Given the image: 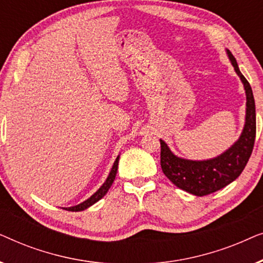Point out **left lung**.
<instances>
[{"mask_svg": "<svg viewBox=\"0 0 263 263\" xmlns=\"http://www.w3.org/2000/svg\"><path fill=\"white\" fill-rule=\"evenodd\" d=\"M228 56L242 80L247 96L246 124L239 139L220 156L207 160H189L175 156L166 143L160 140V165L165 176L179 189L196 196H204L220 190L235 181L246 167L253 152L256 135L255 100L250 84L240 73L231 52Z\"/></svg>", "mask_w": 263, "mask_h": 263, "instance_id": "1", "label": "left lung"}]
</instances>
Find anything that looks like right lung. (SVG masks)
<instances>
[{"label": "right lung", "instance_id": "1", "mask_svg": "<svg viewBox=\"0 0 263 263\" xmlns=\"http://www.w3.org/2000/svg\"><path fill=\"white\" fill-rule=\"evenodd\" d=\"M118 160H120V156L116 158V160H115V163L112 165V168H111L109 176H107L106 181L104 182V184L100 186V188L97 190V192L93 194V195L87 199L84 202L77 204V206H73V207H68V208H64V210L67 211H70V212H80V211H84L86 208H88L89 206H92V204H95L97 201H99L102 197L105 195L107 193V190L110 189V186L112 185V183L115 181V177H116V174H117V168H118Z\"/></svg>", "mask_w": 263, "mask_h": 263}]
</instances>
